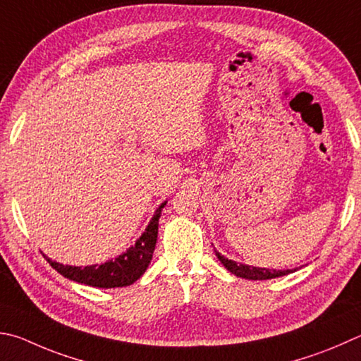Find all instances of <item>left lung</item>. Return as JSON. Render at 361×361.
Returning a JSON list of instances; mask_svg holds the SVG:
<instances>
[{
	"label": "left lung",
	"mask_w": 361,
	"mask_h": 361,
	"mask_svg": "<svg viewBox=\"0 0 361 361\" xmlns=\"http://www.w3.org/2000/svg\"><path fill=\"white\" fill-rule=\"evenodd\" d=\"M216 257L224 265L228 271L233 273L235 276L245 278V279H252V281H264V279H273L279 276H286V274L293 273L295 270H268V268H259V267H251L245 264H237L235 260H231L224 257V255L219 254L214 249Z\"/></svg>",
	"instance_id": "obj_1"
}]
</instances>
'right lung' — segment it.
I'll list each match as a JSON object with an SVG mask.
<instances>
[{
	"mask_svg": "<svg viewBox=\"0 0 361 361\" xmlns=\"http://www.w3.org/2000/svg\"><path fill=\"white\" fill-rule=\"evenodd\" d=\"M166 203L167 200L162 202L159 208L156 209L152 221L148 222L145 232L137 238L135 245L130 246L126 252L120 254L114 260H107L104 264L96 265L74 267L63 265L60 262L49 259L47 255H45V259L64 278L85 286L99 287V289H115V287H126L134 284L147 271L149 262L153 259L156 241H158L159 218Z\"/></svg>",
	"mask_w": 361,
	"mask_h": 361,
	"instance_id": "right-lung-1",
	"label": "right lung"
}]
</instances>
